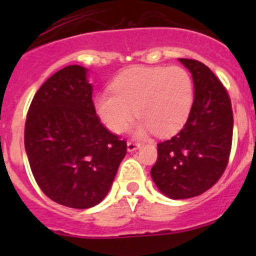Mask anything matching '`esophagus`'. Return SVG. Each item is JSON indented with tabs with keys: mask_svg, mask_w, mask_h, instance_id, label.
<instances>
[{
	"mask_svg": "<svg viewBox=\"0 0 256 256\" xmlns=\"http://www.w3.org/2000/svg\"><path fill=\"white\" fill-rule=\"evenodd\" d=\"M140 148H141V144H138V142H126V150H128V152H133V151H136Z\"/></svg>",
	"mask_w": 256,
	"mask_h": 256,
	"instance_id": "34e87169",
	"label": "esophagus"
}]
</instances>
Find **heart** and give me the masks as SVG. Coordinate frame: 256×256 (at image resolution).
I'll list each match as a JSON object with an SVG mask.
<instances>
[{
	"label": "heart",
	"mask_w": 256,
	"mask_h": 256,
	"mask_svg": "<svg viewBox=\"0 0 256 256\" xmlns=\"http://www.w3.org/2000/svg\"><path fill=\"white\" fill-rule=\"evenodd\" d=\"M112 91L94 98L97 116L112 132L122 133L137 114L141 119L132 130L136 137L177 133L195 98L194 80L180 66L130 68L112 80Z\"/></svg>",
	"instance_id": "1"
}]
</instances>
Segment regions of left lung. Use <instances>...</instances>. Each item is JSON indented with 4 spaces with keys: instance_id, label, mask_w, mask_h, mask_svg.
<instances>
[{
    "instance_id": "1",
    "label": "left lung",
    "mask_w": 256,
    "mask_h": 256,
    "mask_svg": "<svg viewBox=\"0 0 256 256\" xmlns=\"http://www.w3.org/2000/svg\"><path fill=\"white\" fill-rule=\"evenodd\" d=\"M178 60L192 76L194 105L182 130L158 144L151 169L156 187L173 200L195 198L218 182L227 166L234 132L230 96L219 79L200 61Z\"/></svg>"
}]
</instances>
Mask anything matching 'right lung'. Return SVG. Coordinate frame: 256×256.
Listing matches in <instances>:
<instances>
[{
  "label": "right lung",
  "mask_w": 256,
  "mask_h": 256,
  "mask_svg": "<svg viewBox=\"0 0 256 256\" xmlns=\"http://www.w3.org/2000/svg\"><path fill=\"white\" fill-rule=\"evenodd\" d=\"M88 69L69 65L50 76L29 108L26 156L40 188L74 209L100 204L126 154V141L100 123Z\"/></svg>",
  "instance_id": "add662e5"
}]
</instances>
